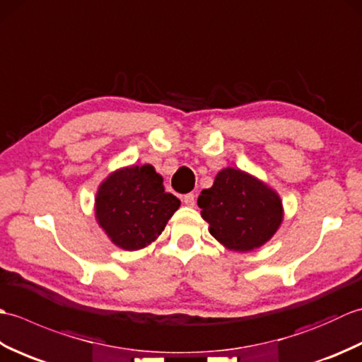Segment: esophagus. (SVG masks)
Returning a JSON list of instances; mask_svg holds the SVG:
<instances>
[{"instance_id": "esophagus-1", "label": "esophagus", "mask_w": 362, "mask_h": 362, "mask_svg": "<svg viewBox=\"0 0 362 362\" xmlns=\"http://www.w3.org/2000/svg\"><path fill=\"white\" fill-rule=\"evenodd\" d=\"M183 202H185V205L188 206H193L196 204V196L193 193H188L183 196Z\"/></svg>"}]
</instances>
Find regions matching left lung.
<instances>
[{
  "label": "left lung",
  "mask_w": 362,
  "mask_h": 362,
  "mask_svg": "<svg viewBox=\"0 0 362 362\" xmlns=\"http://www.w3.org/2000/svg\"><path fill=\"white\" fill-rule=\"evenodd\" d=\"M210 233L228 249L249 252L272 238L281 224V201L275 191L240 169L226 168L197 199Z\"/></svg>",
  "instance_id": "left-lung-1"
}]
</instances>
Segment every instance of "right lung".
<instances>
[{"instance_id":"add662e5","label":"right lung","mask_w":362,"mask_h":362,"mask_svg":"<svg viewBox=\"0 0 362 362\" xmlns=\"http://www.w3.org/2000/svg\"><path fill=\"white\" fill-rule=\"evenodd\" d=\"M180 201L165 193L163 179L151 165L119 169L96 194V218L113 244L143 249L163 232Z\"/></svg>"}]
</instances>
